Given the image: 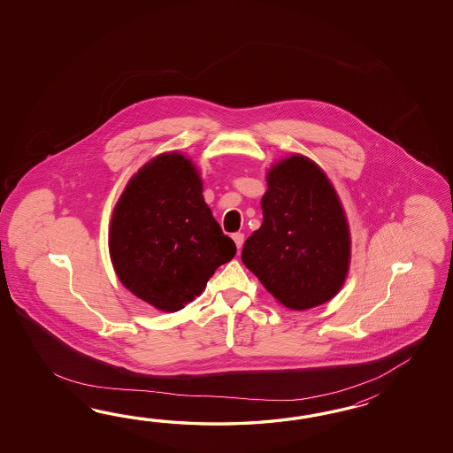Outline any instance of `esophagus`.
I'll return each instance as SVG.
<instances>
[{
	"label": "esophagus",
	"mask_w": 453,
	"mask_h": 453,
	"mask_svg": "<svg viewBox=\"0 0 453 453\" xmlns=\"http://www.w3.org/2000/svg\"><path fill=\"white\" fill-rule=\"evenodd\" d=\"M231 238H233L234 244H236V248L240 250L241 248H242V242H244V234H242V233H233V234H231Z\"/></svg>",
	"instance_id": "1"
}]
</instances>
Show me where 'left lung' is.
Here are the masks:
<instances>
[{"label": "left lung", "instance_id": "8db88e82", "mask_svg": "<svg viewBox=\"0 0 453 453\" xmlns=\"http://www.w3.org/2000/svg\"><path fill=\"white\" fill-rule=\"evenodd\" d=\"M260 207L264 220L242 246V264L293 311L316 308L347 280L351 234L334 184L308 157L272 165Z\"/></svg>", "mask_w": 453, "mask_h": 453}]
</instances>
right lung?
Returning <instances> with one entry per match:
<instances>
[{
  "instance_id": "right-lung-1",
  "label": "right lung",
  "mask_w": 453,
  "mask_h": 453,
  "mask_svg": "<svg viewBox=\"0 0 453 453\" xmlns=\"http://www.w3.org/2000/svg\"><path fill=\"white\" fill-rule=\"evenodd\" d=\"M108 248L119 281L164 312L199 296L236 254L203 201L199 170L178 152L157 155L127 181L113 209Z\"/></svg>"
}]
</instances>
